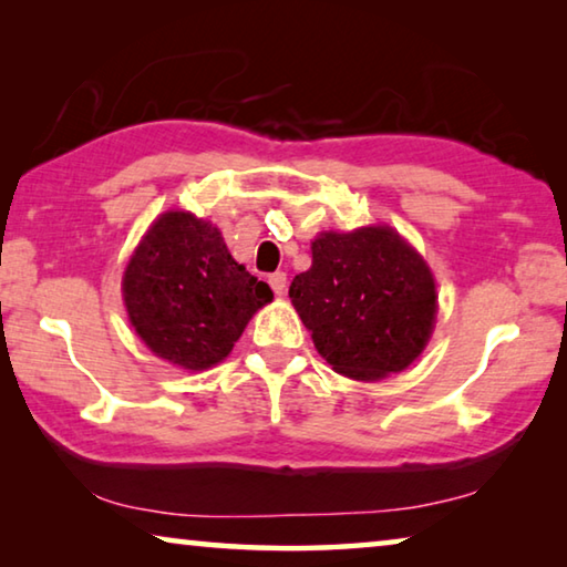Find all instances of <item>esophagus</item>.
Here are the masks:
<instances>
[{"mask_svg":"<svg viewBox=\"0 0 567 567\" xmlns=\"http://www.w3.org/2000/svg\"><path fill=\"white\" fill-rule=\"evenodd\" d=\"M270 287H272L277 297H282V295L287 292V275H285V272L270 275Z\"/></svg>","mask_w":567,"mask_h":567,"instance_id":"obj_1","label":"esophagus"}]
</instances>
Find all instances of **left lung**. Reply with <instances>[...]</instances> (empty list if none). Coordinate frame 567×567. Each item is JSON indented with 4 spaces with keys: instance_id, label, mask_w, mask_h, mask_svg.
Returning <instances> with one entry per match:
<instances>
[{
    "instance_id": "8db88e82",
    "label": "left lung",
    "mask_w": 567,
    "mask_h": 567,
    "mask_svg": "<svg viewBox=\"0 0 567 567\" xmlns=\"http://www.w3.org/2000/svg\"><path fill=\"white\" fill-rule=\"evenodd\" d=\"M290 297L318 352L354 380L402 372L435 328V277L388 225L320 233Z\"/></svg>"
}]
</instances>
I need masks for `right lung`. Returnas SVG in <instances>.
<instances>
[{"mask_svg": "<svg viewBox=\"0 0 567 567\" xmlns=\"http://www.w3.org/2000/svg\"><path fill=\"white\" fill-rule=\"evenodd\" d=\"M122 297L142 342L195 372L233 352L252 315L272 302V290L235 262L213 223L169 209L132 252Z\"/></svg>", "mask_w": 567, "mask_h": 567, "instance_id": "1", "label": "right lung"}]
</instances>
